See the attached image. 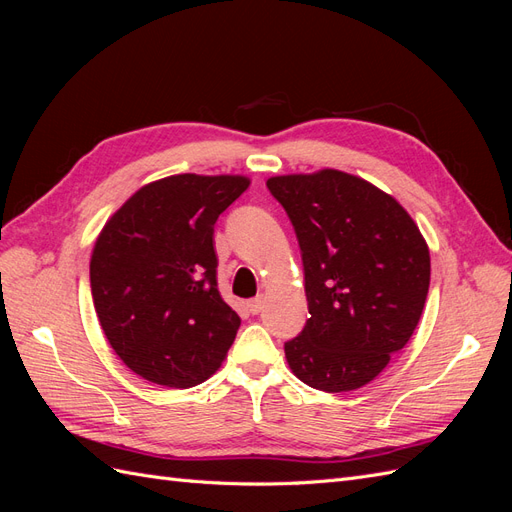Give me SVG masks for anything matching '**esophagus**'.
<instances>
[{
  "label": "esophagus",
  "instance_id": "obj_1",
  "mask_svg": "<svg viewBox=\"0 0 512 512\" xmlns=\"http://www.w3.org/2000/svg\"><path fill=\"white\" fill-rule=\"evenodd\" d=\"M247 307H250V312H252V314H260V312H262V307H265V299H262V297H256V299H252L250 303H247Z\"/></svg>",
  "mask_w": 512,
  "mask_h": 512
}]
</instances>
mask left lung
<instances>
[{
	"mask_svg": "<svg viewBox=\"0 0 512 512\" xmlns=\"http://www.w3.org/2000/svg\"><path fill=\"white\" fill-rule=\"evenodd\" d=\"M297 232L309 318L284 344L318 391L361 389L408 344L429 292V247L410 213L361 177L322 168L267 179Z\"/></svg>",
	"mask_w": 512,
	"mask_h": 512,
	"instance_id": "obj_1",
	"label": "left lung"
}]
</instances>
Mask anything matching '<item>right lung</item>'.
Wrapping results in <instances>:
<instances>
[{
	"label": "right lung",
	"instance_id": "obj_1",
	"mask_svg": "<svg viewBox=\"0 0 512 512\" xmlns=\"http://www.w3.org/2000/svg\"><path fill=\"white\" fill-rule=\"evenodd\" d=\"M247 188L243 175H170L134 192L100 230L91 297L134 374L190 389L222 367L241 318L218 290L213 226Z\"/></svg>",
	"mask_w": 512,
	"mask_h": 512
}]
</instances>
